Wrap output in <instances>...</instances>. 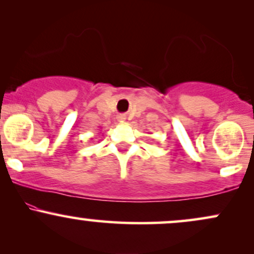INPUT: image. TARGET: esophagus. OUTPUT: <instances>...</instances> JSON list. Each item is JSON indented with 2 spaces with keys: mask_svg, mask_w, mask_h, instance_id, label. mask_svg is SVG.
Instances as JSON below:
<instances>
[{
  "mask_svg": "<svg viewBox=\"0 0 254 254\" xmlns=\"http://www.w3.org/2000/svg\"><path fill=\"white\" fill-rule=\"evenodd\" d=\"M118 121L119 122H124L125 121V116H118Z\"/></svg>",
  "mask_w": 254,
  "mask_h": 254,
  "instance_id": "esophagus-1",
  "label": "esophagus"
}]
</instances>
